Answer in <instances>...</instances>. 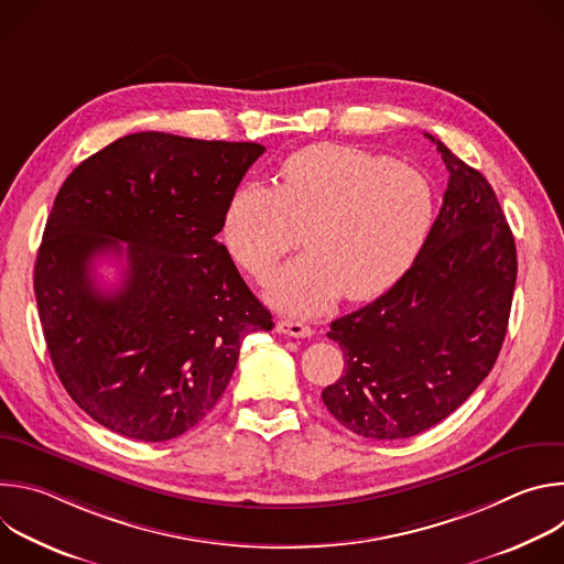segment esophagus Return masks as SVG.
<instances>
[{"instance_id": "esophagus-1", "label": "esophagus", "mask_w": 564, "mask_h": 564, "mask_svg": "<svg viewBox=\"0 0 564 564\" xmlns=\"http://www.w3.org/2000/svg\"><path fill=\"white\" fill-rule=\"evenodd\" d=\"M276 333L281 335H288V337H296V339H305V337H312V328L301 324V321H292V318H281L276 324Z\"/></svg>"}]
</instances>
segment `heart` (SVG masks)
I'll return each mask as SVG.
<instances>
[{"instance_id": "heart-1", "label": "heart", "mask_w": 564, "mask_h": 564, "mask_svg": "<svg viewBox=\"0 0 564 564\" xmlns=\"http://www.w3.org/2000/svg\"><path fill=\"white\" fill-rule=\"evenodd\" d=\"M435 220V192L417 167L352 144H312L279 167L274 187L246 183L223 214L231 259L259 281L301 243L270 283L285 312L316 314L337 296L364 301L401 279Z\"/></svg>"}]
</instances>
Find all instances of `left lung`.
Here are the masks:
<instances>
[{"instance_id":"obj_1","label":"left lung","mask_w":564,"mask_h":564,"mask_svg":"<svg viewBox=\"0 0 564 564\" xmlns=\"http://www.w3.org/2000/svg\"><path fill=\"white\" fill-rule=\"evenodd\" d=\"M448 170L415 263L386 294L330 324L344 375L321 392L348 431L404 440L457 411L491 372L509 326L516 240L489 181L435 140Z\"/></svg>"}]
</instances>
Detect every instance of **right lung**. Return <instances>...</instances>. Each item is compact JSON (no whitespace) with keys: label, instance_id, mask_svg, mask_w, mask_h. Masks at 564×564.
<instances>
[{"label":"right lung","instance_id":"obj_1","mask_svg":"<svg viewBox=\"0 0 564 564\" xmlns=\"http://www.w3.org/2000/svg\"><path fill=\"white\" fill-rule=\"evenodd\" d=\"M263 151L140 131L59 187L35 261L40 324L62 386L105 429L140 442L187 433L225 392L243 339L274 328L216 240ZM102 256L128 263L111 293L93 276Z\"/></svg>","mask_w":564,"mask_h":564}]
</instances>
